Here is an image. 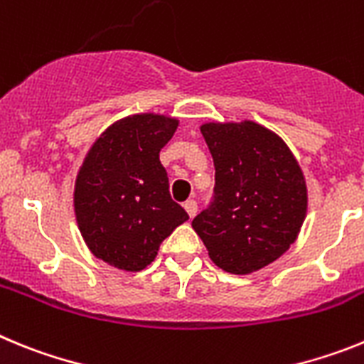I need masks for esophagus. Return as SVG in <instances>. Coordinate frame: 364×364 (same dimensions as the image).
Segmentation results:
<instances>
[{
    "label": "esophagus",
    "mask_w": 364,
    "mask_h": 364,
    "mask_svg": "<svg viewBox=\"0 0 364 364\" xmlns=\"http://www.w3.org/2000/svg\"><path fill=\"white\" fill-rule=\"evenodd\" d=\"M184 210L188 211L189 218H193V217H195V215H197V210H198L197 202H195V200H188V202H186V204H184Z\"/></svg>",
    "instance_id": "obj_1"
}]
</instances>
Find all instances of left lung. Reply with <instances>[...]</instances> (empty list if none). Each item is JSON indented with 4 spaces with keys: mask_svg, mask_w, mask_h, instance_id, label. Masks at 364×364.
<instances>
[{
    "mask_svg": "<svg viewBox=\"0 0 364 364\" xmlns=\"http://www.w3.org/2000/svg\"><path fill=\"white\" fill-rule=\"evenodd\" d=\"M215 164V200L193 218L210 259L247 275L290 250L308 211L306 180L277 133L252 120L205 122Z\"/></svg>",
    "mask_w": 364,
    "mask_h": 364,
    "instance_id": "8db88e82",
    "label": "left lung"
}]
</instances>
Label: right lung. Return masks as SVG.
I'll list each match as a JSON object with an SVG mask.
<instances>
[{
	"instance_id": "obj_1",
	"label": "right lung",
	"mask_w": 364,
	"mask_h": 364,
	"mask_svg": "<svg viewBox=\"0 0 364 364\" xmlns=\"http://www.w3.org/2000/svg\"><path fill=\"white\" fill-rule=\"evenodd\" d=\"M178 118L138 112L117 120L87 151L74 182L76 224L96 259L142 272L169 235L188 220L171 200L160 149Z\"/></svg>"
}]
</instances>
